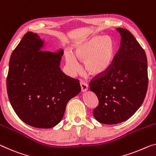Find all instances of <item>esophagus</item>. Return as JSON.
Returning a JSON list of instances; mask_svg holds the SVG:
<instances>
[{
  "mask_svg": "<svg viewBox=\"0 0 156 156\" xmlns=\"http://www.w3.org/2000/svg\"><path fill=\"white\" fill-rule=\"evenodd\" d=\"M80 86H81V90L82 92H85L88 90V85L86 84V83L83 82V81H81Z\"/></svg>",
  "mask_w": 156,
  "mask_h": 156,
  "instance_id": "obj_1",
  "label": "esophagus"
}]
</instances>
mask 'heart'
Listing matches in <instances>:
<instances>
[{"label": "heart", "mask_w": 156, "mask_h": 156, "mask_svg": "<svg viewBox=\"0 0 156 156\" xmlns=\"http://www.w3.org/2000/svg\"><path fill=\"white\" fill-rule=\"evenodd\" d=\"M116 51V44L112 38L96 35L75 43L73 54L68 51L65 58L72 72L78 70L79 61L84 62V70L88 75L97 76L109 70Z\"/></svg>", "instance_id": "heart-1"}]
</instances>
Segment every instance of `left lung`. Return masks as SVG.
Segmentation results:
<instances>
[{"label": "left lung", "instance_id": "left-lung-1", "mask_svg": "<svg viewBox=\"0 0 156 156\" xmlns=\"http://www.w3.org/2000/svg\"><path fill=\"white\" fill-rule=\"evenodd\" d=\"M121 46L108 72L90 82L98 106L93 116L98 122L112 125L123 122L135 113L144 100L148 87L147 58L144 50L132 33L117 28Z\"/></svg>", "mask_w": 156, "mask_h": 156}]
</instances>
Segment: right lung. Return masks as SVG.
<instances>
[{
	"label": "right lung",
	"instance_id": "add662e5",
	"mask_svg": "<svg viewBox=\"0 0 156 156\" xmlns=\"http://www.w3.org/2000/svg\"><path fill=\"white\" fill-rule=\"evenodd\" d=\"M44 40L26 33L12 53L7 90L16 115L28 125L51 128L63 119L69 100L81 91L80 81L60 68L63 50L44 51Z\"/></svg>",
	"mask_w": 156,
	"mask_h": 156
}]
</instances>
